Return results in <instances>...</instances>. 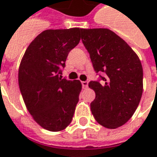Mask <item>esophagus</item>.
Masks as SVG:
<instances>
[{
	"label": "esophagus",
	"mask_w": 157,
	"mask_h": 157,
	"mask_svg": "<svg viewBox=\"0 0 157 157\" xmlns=\"http://www.w3.org/2000/svg\"><path fill=\"white\" fill-rule=\"evenodd\" d=\"M82 87L83 88H87L88 87V82H82Z\"/></svg>",
	"instance_id": "esophagus-1"
}]
</instances>
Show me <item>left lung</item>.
<instances>
[{
  "mask_svg": "<svg viewBox=\"0 0 157 157\" xmlns=\"http://www.w3.org/2000/svg\"><path fill=\"white\" fill-rule=\"evenodd\" d=\"M82 43L102 81L88 86L96 97L91 103L95 120L110 129L124 125L135 112L143 94V68L123 39L108 29H82Z\"/></svg>",
  "mask_w": 157,
  "mask_h": 157,
  "instance_id": "1",
  "label": "left lung"
}]
</instances>
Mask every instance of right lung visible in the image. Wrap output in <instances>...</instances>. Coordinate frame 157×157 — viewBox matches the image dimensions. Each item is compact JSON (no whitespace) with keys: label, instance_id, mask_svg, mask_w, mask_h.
<instances>
[{"label":"right lung","instance_id":"1","mask_svg":"<svg viewBox=\"0 0 157 157\" xmlns=\"http://www.w3.org/2000/svg\"><path fill=\"white\" fill-rule=\"evenodd\" d=\"M82 29H47L29 45L18 69V85L33 119L51 132L72 121L82 83L62 79L69 52L78 45Z\"/></svg>","mask_w":157,"mask_h":157}]
</instances>
